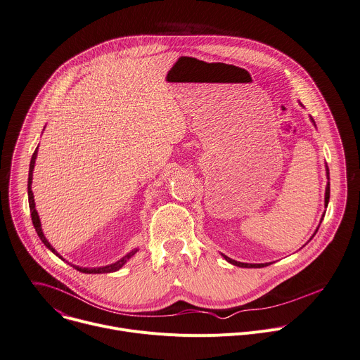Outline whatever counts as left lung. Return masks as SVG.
<instances>
[{"label":"left lung","mask_w":360,"mask_h":360,"mask_svg":"<svg viewBox=\"0 0 360 360\" xmlns=\"http://www.w3.org/2000/svg\"><path fill=\"white\" fill-rule=\"evenodd\" d=\"M300 105H302V103H300ZM302 106H303V105H302ZM310 120H311L313 124L316 126V123H314V120H313L311 116H310ZM326 176H328V185H326V192H324V205L328 207L329 198H330V175H329V168H328V165H326ZM323 217H324V214L321 215V219H323ZM321 219H320V222H321ZM319 226H320V225H319ZM319 226H317V230H319ZM317 230L314 231V234L311 236V238L316 236ZM311 238H310V240H311ZM222 257H224L230 264L237 266V267H244V269H261V267H267L269 264H271V263H264V264H248V263H240V261H236V259H233V258H230V257H226V255H224V254H222Z\"/></svg>","instance_id":"8db88e82"}]
</instances>
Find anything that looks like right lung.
Masks as SVG:
<instances>
[{"label":"right lung","mask_w":360,"mask_h":360,"mask_svg":"<svg viewBox=\"0 0 360 360\" xmlns=\"http://www.w3.org/2000/svg\"><path fill=\"white\" fill-rule=\"evenodd\" d=\"M37 150H39V146L36 148V150H34V153H32V156H31V160H30V171H28V186H27V189H28V205H30V211H31V219H32V225H34V228H36V231H37V234H39V237H40V240L44 243V245L53 252V254H56L58 258H61L63 261H66L64 259L56 250H54V247L49 243V240L46 238V236H44V233H43V230H41V222H40V217H39V212L36 211V202H34V195H32V191H31V184H32V171H34V165H36V159H37ZM138 252V248H134L132 251L130 252H127L124 257H122L120 259H117L116 263H112V264H108V266H102V267H79V266H75V264H72V263H68L72 266V267H75L77 271H80V273H86V274H102V273H113V271H117V270H120L127 261L132 258L135 254Z\"/></svg>","instance_id":"obj_1"}]
</instances>
